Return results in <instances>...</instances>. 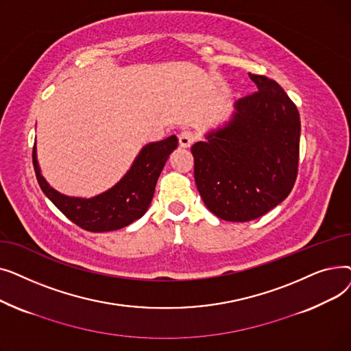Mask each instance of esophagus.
Here are the masks:
<instances>
[{"mask_svg": "<svg viewBox=\"0 0 351 351\" xmlns=\"http://www.w3.org/2000/svg\"><path fill=\"white\" fill-rule=\"evenodd\" d=\"M195 141V135L191 131H182L179 134V143L182 147H189Z\"/></svg>", "mask_w": 351, "mask_h": 351, "instance_id": "esophagus-1", "label": "esophagus"}]
</instances>
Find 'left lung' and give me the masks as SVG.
Returning a JSON list of instances; mask_svg holds the SVG:
<instances>
[{
	"instance_id": "8db88e82",
	"label": "left lung",
	"mask_w": 351,
	"mask_h": 351,
	"mask_svg": "<svg viewBox=\"0 0 351 351\" xmlns=\"http://www.w3.org/2000/svg\"><path fill=\"white\" fill-rule=\"evenodd\" d=\"M249 77L254 94L237 99L232 118L191 147L200 197L228 222L263 216L289 196L298 178L299 110L278 82Z\"/></svg>"
}]
</instances>
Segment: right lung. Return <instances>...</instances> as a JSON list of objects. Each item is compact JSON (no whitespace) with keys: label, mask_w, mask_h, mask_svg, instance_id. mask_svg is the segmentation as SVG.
<instances>
[{"label":"right lung","mask_w":351,"mask_h":351,"mask_svg":"<svg viewBox=\"0 0 351 351\" xmlns=\"http://www.w3.org/2000/svg\"><path fill=\"white\" fill-rule=\"evenodd\" d=\"M176 147L175 135L145 145L117 185L92 197L66 196L51 188L41 175L35 143L32 163L40 188L71 222L89 232H110L131 225L145 215L152 202L158 178Z\"/></svg>","instance_id":"add662e5"}]
</instances>
